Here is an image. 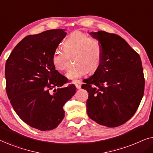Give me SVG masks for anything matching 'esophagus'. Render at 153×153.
Returning <instances> with one entry per match:
<instances>
[{"mask_svg": "<svg viewBox=\"0 0 153 153\" xmlns=\"http://www.w3.org/2000/svg\"><path fill=\"white\" fill-rule=\"evenodd\" d=\"M73 83H74V84L75 85H76V88L77 89L81 88V84H82V81H81V80H74Z\"/></svg>", "mask_w": 153, "mask_h": 153, "instance_id": "34e87169", "label": "esophagus"}]
</instances>
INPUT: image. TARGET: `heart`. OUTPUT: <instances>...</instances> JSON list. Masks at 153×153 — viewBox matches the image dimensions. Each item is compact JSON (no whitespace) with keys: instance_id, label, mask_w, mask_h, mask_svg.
<instances>
[{"instance_id":"1","label":"heart","mask_w":153,"mask_h":153,"mask_svg":"<svg viewBox=\"0 0 153 153\" xmlns=\"http://www.w3.org/2000/svg\"><path fill=\"white\" fill-rule=\"evenodd\" d=\"M64 51L56 50L51 57V62L56 70L63 71L68 67V55H74L76 65L67 73L68 79L73 80L95 72L102 60V45L97 39L90 37L85 33H72L62 43Z\"/></svg>"}]
</instances>
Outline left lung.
<instances>
[{
  "label": "left lung",
  "mask_w": 153,
  "mask_h": 153,
  "mask_svg": "<svg viewBox=\"0 0 153 153\" xmlns=\"http://www.w3.org/2000/svg\"><path fill=\"white\" fill-rule=\"evenodd\" d=\"M90 35L101 44L102 60L81 86L88 93V116L104 126H120L134 115L143 96L141 58L118 35L102 30Z\"/></svg>",
  "instance_id": "8db88e82"
}]
</instances>
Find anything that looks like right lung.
Wrapping results in <instances>:
<instances>
[{"label": "right lung", "instance_id": "right-lung-1", "mask_svg": "<svg viewBox=\"0 0 153 153\" xmlns=\"http://www.w3.org/2000/svg\"><path fill=\"white\" fill-rule=\"evenodd\" d=\"M67 33L64 29L46 30L24 37L5 63L6 92L19 117L41 131L58 127L65 117L63 106L76 87L63 85L68 79L51 62V57Z\"/></svg>", "mask_w": 153, "mask_h": 153}]
</instances>
